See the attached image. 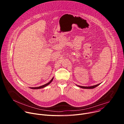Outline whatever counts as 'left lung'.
Returning a JSON list of instances; mask_svg holds the SVG:
<instances>
[{"label":"left lung","mask_w":124,"mask_h":124,"mask_svg":"<svg viewBox=\"0 0 124 124\" xmlns=\"http://www.w3.org/2000/svg\"><path fill=\"white\" fill-rule=\"evenodd\" d=\"M100 84H97V85H93V86H79L78 85V87H80V88H84V89H93V88H94L95 87H96L97 86H98V85H99Z\"/></svg>","instance_id":"8db88e82"}]
</instances>
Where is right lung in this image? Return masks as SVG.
I'll list each match as a JSON object with an SVG mask.
<instances>
[{"instance_id": "1", "label": "right lung", "mask_w": 124, "mask_h": 124, "mask_svg": "<svg viewBox=\"0 0 124 124\" xmlns=\"http://www.w3.org/2000/svg\"><path fill=\"white\" fill-rule=\"evenodd\" d=\"M53 79H54V78H52L50 80V81L49 82L46 83V84H45V85H42V86H39V87H30V88H31V89H40V88H44V87L48 85V84H49L51 83V82L52 81Z\"/></svg>"}]
</instances>
